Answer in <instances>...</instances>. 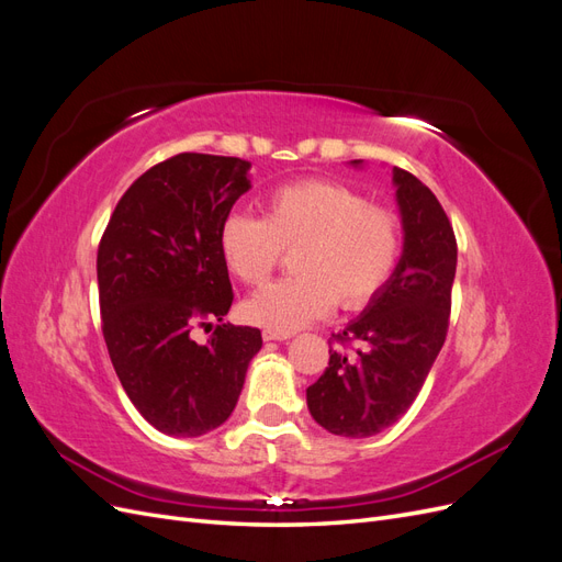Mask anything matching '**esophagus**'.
Listing matches in <instances>:
<instances>
[{"mask_svg":"<svg viewBox=\"0 0 562 562\" xmlns=\"http://www.w3.org/2000/svg\"><path fill=\"white\" fill-rule=\"evenodd\" d=\"M265 342H285V339H291V333H277V330H265L262 333Z\"/></svg>","mask_w":562,"mask_h":562,"instance_id":"obj_1","label":"esophagus"}]
</instances>
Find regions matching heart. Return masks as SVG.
<instances>
[{"label":"heart","mask_w":562,"mask_h":562,"mask_svg":"<svg viewBox=\"0 0 562 562\" xmlns=\"http://www.w3.org/2000/svg\"><path fill=\"white\" fill-rule=\"evenodd\" d=\"M220 252L236 279L260 285L294 250L297 277L269 283L246 300L255 326L293 333L339 310H359L394 274L401 252L398 217L335 180L283 184L267 199L265 217L232 211L220 225Z\"/></svg>","instance_id":"1"}]
</instances>
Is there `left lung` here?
<instances>
[{
  "label": "left lung",
  "instance_id": "8db88e82",
  "mask_svg": "<svg viewBox=\"0 0 562 562\" xmlns=\"http://www.w3.org/2000/svg\"><path fill=\"white\" fill-rule=\"evenodd\" d=\"M361 168L363 161L353 159ZM403 227V252L382 291L337 335L351 351L330 349L307 407L323 429L368 438L398 422L417 398L446 342L457 241L434 192L403 168H391Z\"/></svg>",
  "mask_w": 562,
  "mask_h": 562
}]
</instances>
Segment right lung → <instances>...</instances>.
Segmentation results:
<instances>
[{"instance_id": "1", "label": "right lung", "mask_w": 562, "mask_h": 562, "mask_svg": "<svg viewBox=\"0 0 562 562\" xmlns=\"http://www.w3.org/2000/svg\"><path fill=\"white\" fill-rule=\"evenodd\" d=\"M248 171L250 161L196 151L151 166L119 199L98 246L116 378L168 436L194 438L225 424L262 347L258 328L223 323L234 295L217 234L250 190ZM211 317L221 326L206 346L194 344L189 330Z\"/></svg>"}]
</instances>
